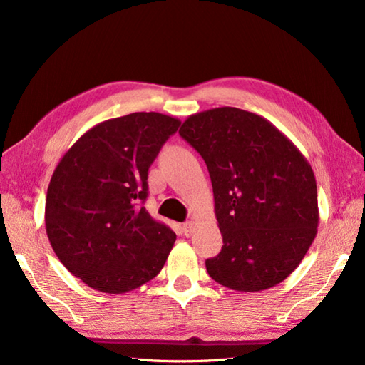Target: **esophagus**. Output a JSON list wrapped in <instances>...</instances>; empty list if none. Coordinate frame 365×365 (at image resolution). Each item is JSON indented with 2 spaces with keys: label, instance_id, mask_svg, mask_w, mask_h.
<instances>
[{
  "label": "esophagus",
  "instance_id": "obj_1",
  "mask_svg": "<svg viewBox=\"0 0 365 365\" xmlns=\"http://www.w3.org/2000/svg\"><path fill=\"white\" fill-rule=\"evenodd\" d=\"M193 233V222H185L183 224V235L185 237H191Z\"/></svg>",
  "mask_w": 365,
  "mask_h": 365
}]
</instances>
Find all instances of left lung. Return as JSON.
Returning <instances> with one entry per match:
<instances>
[{
    "mask_svg": "<svg viewBox=\"0 0 365 365\" xmlns=\"http://www.w3.org/2000/svg\"><path fill=\"white\" fill-rule=\"evenodd\" d=\"M180 137L211 175L220 252L211 279L237 292L279 285L317 235V185L311 164L274 123L238 108L190 115Z\"/></svg>",
    "mask_w": 365,
    "mask_h": 365,
    "instance_id": "left-lung-1",
    "label": "left lung"
}]
</instances>
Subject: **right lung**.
Segmentation results:
<instances>
[{
  "label": "right lung",
  "mask_w": 365,
  "mask_h": 365,
  "mask_svg": "<svg viewBox=\"0 0 365 365\" xmlns=\"http://www.w3.org/2000/svg\"><path fill=\"white\" fill-rule=\"evenodd\" d=\"M180 120L133 113L96 123L56 165L45 225L64 267L109 294L137 289L164 267L175 233L145 206L148 169Z\"/></svg>",
  "instance_id": "1"
}]
</instances>
